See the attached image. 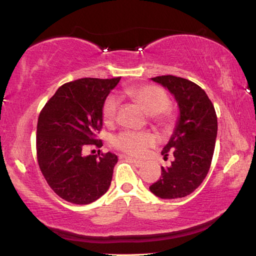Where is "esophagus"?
<instances>
[{
    "mask_svg": "<svg viewBox=\"0 0 256 256\" xmlns=\"http://www.w3.org/2000/svg\"><path fill=\"white\" fill-rule=\"evenodd\" d=\"M124 158L128 160V162H131L132 164H134V166H136V167H141L142 164H144L142 162H140V160H136V159L131 158V157H126V156H124Z\"/></svg>",
    "mask_w": 256,
    "mask_h": 256,
    "instance_id": "34e87169",
    "label": "esophagus"
}]
</instances>
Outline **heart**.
<instances>
[{
  "mask_svg": "<svg viewBox=\"0 0 256 256\" xmlns=\"http://www.w3.org/2000/svg\"><path fill=\"white\" fill-rule=\"evenodd\" d=\"M126 94L136 102L146 114L151 115V120L159 126L170 128L174 118L167 107L170 106V98L167 94L162 88L152 84H146L140 86H131L126 89ZM118 102L115 97H108L104 102L102 107V120L106 124L110 125L115 122L116 115H118ZM156 138L151 132H133V131H123L118 136L112 138V144L116 149L123 152L140 157L146 152V148L154 146Z\"/></svg>",
  "mask_w": 256,
  "mask_h": 256,
  "instance_id": "obj_1",
  "label": "heart"
}]
</instances>
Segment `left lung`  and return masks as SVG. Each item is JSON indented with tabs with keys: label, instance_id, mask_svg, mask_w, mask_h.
<instances>
[{
	"label": "left lung",
	"instance_id": "left-lung-1",
	"mask_svg": "<svg viewBox=\"0 0 256 256\" xmlns=\"http://www.w3.org/2000/svg\"><path fill=\"white\" fill-rule=\"evenodd\" d=\"M151 80L175 97L180 116L162 151L164 159L170 151L174 160L170 167H162V176L149 188L160 198H184L201 185L210 170L218 131L216 110L204 90L192 81L175 76Z\"/></svg>",
	"mask_w": 256,
	"mask_h": 256
}]
</instances>
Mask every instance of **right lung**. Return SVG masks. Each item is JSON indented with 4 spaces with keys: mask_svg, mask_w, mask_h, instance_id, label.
I'll use <instances>...</instances> for the list:
<instances>
[{
    "mask_svg": "<svg viewBox=\"0 0 256 256\" xmlns=\"http://www.w3.org/2000/svg\"><path fill=\"white\" fill-rule=\"evenodd\" d=\"M120 78H84L60 86L42 108L37 123L38 164L50 188L74 204H89L110 186L118 156H84L102 126V107Z\"/></svg>",
    "mask_w": 256,
    "mask_h": 256,
    "instance_id": "1",
    "label": "right lung"
}]
</instances>
